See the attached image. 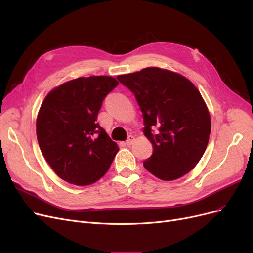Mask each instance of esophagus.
<instances>
[{
    "label": "esophagus",
    "mask_w": 253,
    "mask_h": 253,
    "mask_svg": "<svg viewBox=\"0 0 253 253\" xmlns=\"http://www.w3.org/2000/svg\"><path fill=\"white\" fill-rule=\"evenodd\" d=\"M134 140H135V137L134 136H128L126 143V145H131L134 142Z\"/></svg>",
    "instance_id": "1"
}]
</instances>
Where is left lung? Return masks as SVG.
<instances>
[{"label": "left lung", "mask_w": 253, "mask_h": 253, "mask_svg": "<svg viewBox=\"0 0 253 253\" xmlns=\"http://www.w3.org/2000/svg\"><path fill=\"white\" fill-rule=\"evenodd\" d=\"M117 79L135 95L143 133L153 144V154L143 167L167 181L189 173L204 155L211 132L208 108L194 84L159 67L120 75Z\"/></svg>", "instance_id": "8db88e82"}]
</instances>
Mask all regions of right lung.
Masks as SVG:
<instances>
[{"label": "right lung", "mask_w": 253, "mask_h": 253, "mask_svg": "<svg viewBox=\"0 0 253 253\" xmlns=\"http://www.w3.org/2000/svg\"><path fill=\"white\" fill-rule=\"evenodd\" d=\"M118 81L90 76L67 81L45 97L37 117L44 158L61 179L88 186L108 172L119 150L97 121L102 101Z\"/></svg>", "instance_id": "add662e5"}]
</instances>
